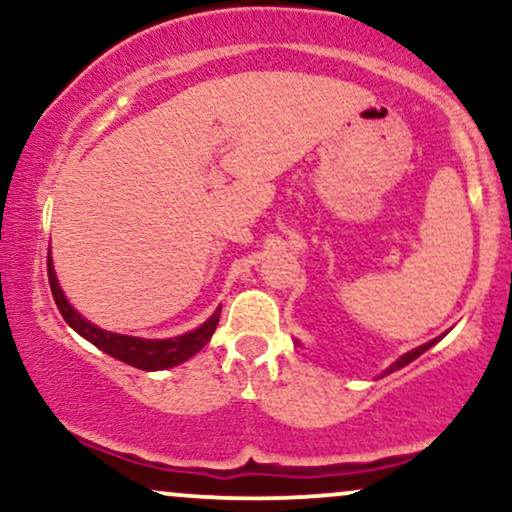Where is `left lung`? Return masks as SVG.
<instances>
[{
	"label": "left lung",
	"instance_id": "left-lung-1",
	"mask_svg": "<svg viewBox=\"0 0 512 512\" xmlns=\"http://www.w3.org/2000/svg\"><path fill=\"white\" fill-rule=\"evenodd\" d=\"M438 339H440V337H438ZM438 339H431V342H426V344L416 346V349H414V351H409V354L399 356V358H397V361H395V363H392V366H390V368H387L383 375H387V373H392V370H399V368H404V366H407V363H411V361H414V358H419L421 354H424V351H428V349H431V346H433V344H436V342H438ZM296 344H298V342H296Z\"/></svg>",
	"mask_w": 512,
	"mask_h": 512
}]
</instances>
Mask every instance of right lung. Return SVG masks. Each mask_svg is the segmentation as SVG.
Here are the masks:
<instances>
[{"label":"right lung","instance_id":"right-lung-1","mask_svg":"<svg viewBox=\"0 0 512 512\" xmlns=\"http://www.w3.org/2000/svg\"><path fill=\"white\" fill-rule=\"evenodd\" d=\"M48 279H50L52 298H55L57 308H60V313L64 320H67V325L72 327L74 332H79L81 337L88 339L93 346H98V349L105 351L108 356H113L117 361L127 363V366H134V368L166 370V368L180 366V363H185L187 358H192L199 349H204V346L209 344L211 334H214L216 325H219L221 308H216L214 315H211L204 325H199L197 330L187 334H180V337L142 339V337H127V334H115V332L96 327L93 322H88L86 317H81L72 308V303H69L67 296H64L60 281H57L50 252H48Z\"/></svg>","mask_w":512,"mask_h":512}]
</instances>
